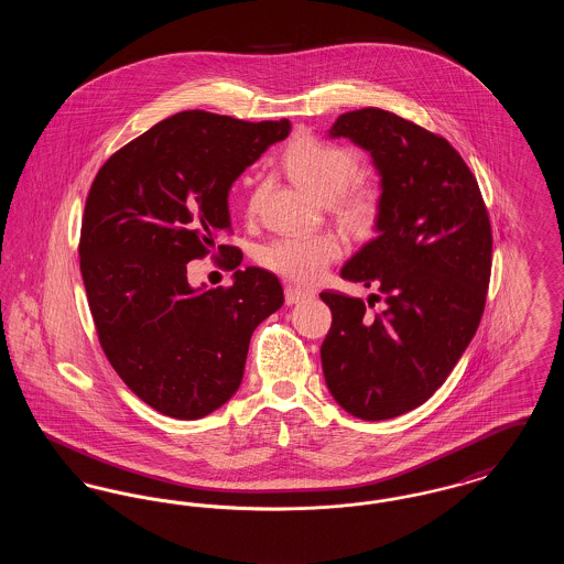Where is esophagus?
<instances>
[{
    "mask_svg": "<svg viewBox=\"0 0 564 564\" xmlns=\"http://www.w3.org/2000/svg\"><path fill=\"white\" fill-rule=\"evenodd\" d=\"M311 292H304V290H300V288H294V285H288L285 288V302L288 304H297V302H302V300H306V297H311Z\"/></svg>",
    "mask_w": 564,
    "mask_h": 564,
    "instance_id": "34e87169",
    "label": "esophagus"
}]
</instances>
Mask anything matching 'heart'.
I'll list each match as a JSON object with an SVG mask.
<instances>
[{"label":"heart","mask_w":564,"mask_h":564,"mask_svg":"<svg viewBox=\"0 0 564 564\" xmlns=\"http://www.w3.org/2000/svg\"><path fill=\"white\" fill-rule=\"evenodd\" d=\"M285 173L319 200H336L340 212L357 224H370L380 207V189L361 182L350 186L359 173V156L349 145L329 143L315 137H297L283 154ZM262 186L256 184L247 198V214L253 215L262 200ZM343 256V242L334 235L283 237L269 242L262 267L297 283H313L334 260Z\"/></svg>","instance_id":"1"}]
</instances>
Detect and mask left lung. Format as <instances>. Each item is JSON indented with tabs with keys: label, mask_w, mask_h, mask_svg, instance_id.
Returning a JSON list of instances; mask_svg holds the SVG:
<instances>
[{
	"label": "left lung",
	"mask_w": 564,
	"mask_h": 564,
	"mask_svg": "<svg viewBox=\"0 0 564 564\" xmlns=\"http://www.w3.org/2000/svg\"><path fill=\"white\" fill-rule=\"evenodd\" d=\"M329 137L370 152L380 175L378 237L340 274L378 288L384 308L370 315L361 297L323 292L332 311L323 376L352 416L393 419L430 400L480 325L490 219L474 173L444 137L378 108L343 113Z\"/></svg>",
	"instance_id": "1"
}]
</instances>
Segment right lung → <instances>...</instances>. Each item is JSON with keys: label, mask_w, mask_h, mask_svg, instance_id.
Segmentation results:
<instances>
[{"label": "right lung", "mask_w": 564, "mask_h": 564, "mask_svg": "<svg viewBox=\"0 0 564 564\" xmlns=\"http://www.w3.org/2000/svg\"><path fill=\"white\" fill-rule=\"evenodd\" d=\"M292 131L290 120L245 122L180 111L99 169L84 207L80 270L99 343L139 400L173 419H200L242 380L253 329L283 304L279 279L238 270L230 289L194 291L185 264L212 250L237 269L228 192Z\"/></svg>", "instance_id": "obj_1"}]
</instances>
